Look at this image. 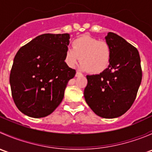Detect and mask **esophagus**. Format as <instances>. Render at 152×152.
<instances>
[{"mask_svg":"<svg viewBox=\"0 0 152 152\" xmlns=\"http://www.w3.org/2000/svg\"><path fill=\"white\" fill-rule=\"evenodd\" d=\"M82 73H80V72H79V71H76V77H78V76H82Z\"/></svg>","mask_w":152,"mask_h":152,"instance_id":"1","label":"esophagus"}]
</instances>
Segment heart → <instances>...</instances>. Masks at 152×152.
I'll use <instances>...</instances> for the list:
<instances>
[{
  "mask_svg": "<svg viewBox=\"0 0 152 152\" xmlns=\"http://www.w3.org/2000/svg\"><path fill=\"white\" fill-rule=\"evenodd\" d=\"M111 58L112 48L108 42L86 34L74 39L72 48L66 49L65 62L73 67L80 59L82 61L80 67L83 70L99 73L107 68Z\"/></svg>",
  "mask_w": 152,
  "mask_h": 152,
  "instance_id": "b5f03b06",
  "label": "heart"
}]
</instances>
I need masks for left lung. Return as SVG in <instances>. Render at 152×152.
I'll list each match as a JSON object with an SVG mask.
<instances>
[{"label": "left lung", "instance_id": "1", "mask_svg": "<svg viewBox=\"0 0 152 152\" xmlns=\"http://www.w3.org/2000/svg\"><path fill=\"white\" fill-rule=\"evenodd\" d=\"M105 38L112 48L110 65L100 74L87 76L84 95L97 115L114 118L124 115L134 103L141 83L142 69L135 47L113 32Z\"/></svg>", "mask_w": 152, "mask_h": 152}]
</instances>
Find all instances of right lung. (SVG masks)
<instances>
[{"label":"right lung","mask_w":152,"mask_h":152,"mask_svg":"<svg viewBox=\"0 0 152 152\" xmlns=\"http://www.w3.org/2000/svg\"><path fill=\"white\" fill-rule=\"evenodd\" d=\"M69 39V34H43L15 55L10 76L12 96L26 115L45 117L62 102L67 82L76 74L65 62Z\"/></svg>","instance_id":"right-lung-1"}]
</instances>
